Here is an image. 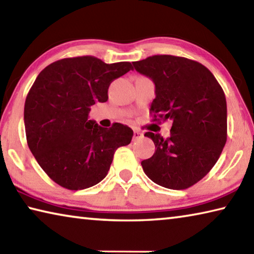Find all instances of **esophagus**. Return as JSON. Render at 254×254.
<instances>
[{"mask_svg": "<svg viewBox=\"0 0 254 254\" xmlns=\"http://www.w3.org/2000/svg\"><path fill=\"white\" fill-rule=\"evenodd\" d=\"M142 136V132H141L139 128H134V130H133V140H139Z\"/></svg>", "mask_w": 254, "mask_h": 254, "instance_id": "esophagus-1", "label": "esophagus"}]
</instances>
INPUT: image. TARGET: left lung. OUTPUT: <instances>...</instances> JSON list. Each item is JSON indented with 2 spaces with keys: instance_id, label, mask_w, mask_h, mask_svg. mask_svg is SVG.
Wrapping results in <instances>:
<instances>
[{
  "instance_id": "8db88e82",
  "label": "left lung",
  "mask_w": 254,
  "mask_h": 254,
  "mask_svg": "<svg viewBox=\"0 0 254 254\" xmlns=\"http://www.w3.org/2000/svg\"><path fill=\"white\" fill-rule=\"evenodd\" d=\"M132 64L154 83L156 98L150 107L154 120L173 121L167 139L159 133L144 134L157 148L141 162L144 174L159 186L190 187L209 173L226 143L225 94L212 72L195 60L156 55Z\"/></svg>"
}]
</instances>
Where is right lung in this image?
<instances>
[{"instance_id": "add662e5", "label": "right lung", "mask_w": 254, "mask_h": 254, "mask_svg": "<svg viewBox=\"0 0 254 254\" xmlns=\"http://www.w3.org/2000/svg\"><path fill=\"white\" fill-rule=\"evenodd\" d=\"M131 69V63L83 56L50 64L34 80L24 104L25 135L39 166L59 186L79 190L98 184L115 150L131 142L128 127L105 128L88 120L91 106L107 101L112 81Z\"/></svg>"}]
</instances>
